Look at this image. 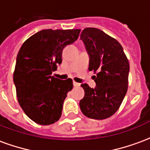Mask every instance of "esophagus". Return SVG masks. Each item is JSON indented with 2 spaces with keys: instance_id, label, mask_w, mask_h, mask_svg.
I'll return each instance as SVG.
<instances>
[{
  "instance_id": "34e87169",
  "label": "esophagus",
  "mask_w": 150,
  "mask_h": 150,
  "mask_svg": "<svg viewBox=\"0 0 150 150\" xmlns=\"http://www.w3.org/2000/svg\"><path fill=\"white\" fill-rule=\"evenodd\" d=\"M73 85H74V87H79V83H76V82H73Z\"/></svg>"
}]
</instances>
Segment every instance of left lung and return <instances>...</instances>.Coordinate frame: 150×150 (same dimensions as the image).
<instances>
[{
  "instance_id": "left-lung-1",
  "label": "left lung",
  "mask_w": 150,
  "mask_h": 150,
  "mask_svg": "<svg viewBox=\"0 0 150 150\" xmlns=\"http://www.w3.org/2000/svg\"><path fill=\"white\" fill-rule=\"evenodd\" d=\"M80 39L90 56L89 71H93L96 88L82 84L84 97L79 102L83 115L104 120L119 109L128 90L129 63L121 45L104 31L86 28Z\"/></svg>"
}]
</instances>
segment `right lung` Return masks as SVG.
Segmentation results:
<instances>
[{"label": "right lung", "mask_w": 150, "mask_h": 150, "mask_svg": "<svg viewBox=\"0 0 150 150\" xmlns=\"http://www.w3.org/2000/svg\"><path fill=\"white\" fill-rule=\"evenodd\" d=\"M80 30H43L29 38L18 52L13 72L18 101L25 115L38 125H52L61 117L73 82L51 74L62 63L63 48L78 38Z\"/></svg>", "instance_id": "1"}]
</instances>
